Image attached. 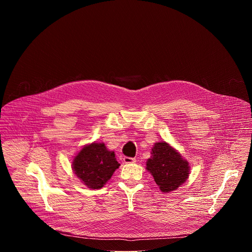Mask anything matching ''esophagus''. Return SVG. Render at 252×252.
<instances>
[{"label": "esophagus", "instance_id": "1", "mask_svg": "<svg viewBox=\"0 0 252 252\" xmlns=\"http://www.w3.org/2000/svg\"><path fill=\"white\" fill-rule=\"evenodd\" d=\"M124 162H125V163H133V162H135V158H134L125 157V158H124Z\"/></svg>", "mask_w": 252, "mask_h": 252}]
</instances>
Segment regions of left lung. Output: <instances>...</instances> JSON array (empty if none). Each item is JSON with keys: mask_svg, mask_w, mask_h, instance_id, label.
I'll list each match as a JSON object with an SVG mask.
<instances>
[{"mask_svg": "<svg viewBox=\"0 0 252 252\" xmlns=\"http://www.w3.org/2000/svg\"><path fill=\"white\" fill-rule=\"evenodd\" d=\"M152 155L147 161V169L153 174L161 191L175 190L187 181L189 174V162L168 143L156 142Z\"/></svg>", "mask_w": 252, "mask_h": 252, "instance_id": "left-lung-1", "label": "left lung"}]
</instances>
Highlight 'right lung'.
I'll return each instance as SVG.
<instances>
[{
	"mask_svg": "<svg viewBox=\"0 0 252 252\" xmlns=\"http://www.w3.org/2000/svg\"><path fill=\"white\" fill-rule=\"evenodd\" d=\"M114 152L107 151L104 143L93 142L76 156L73 169L89 189H98L105 185L119 168Z\"/></svg>",
	"mask_w": 252,
	"mask_h": 252,
	"instance_id": "right-lung-1",
	"label": "right lung"
}]
</instances>
